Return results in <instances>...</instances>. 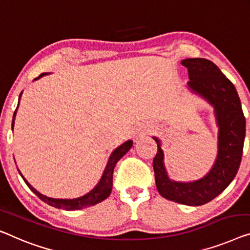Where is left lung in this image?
<instances>
[{
    "instance_id": "obj_1",
    "label": "left lung",
    "mask_w": 250,
    "mask_h": 250,
    "mask_svg": "<svg viewBox=\"0 0 250 250\" xmlns=\"http://www.w3.org/2000/svg\"><path fill=\"white\" fill-rule=\"evenodd\" d=\"M188 68V86L214 107L219 126L217 159L206 176L194 182L169 180L164 165V151L157 143L152 167L157 189L163 197L185 206L199 207L210 202L225 191L239 169L243 156L246 120L240 99L234 85L218 66L204 58H188L182 61Z\"/></svg>"
}]
</instances>
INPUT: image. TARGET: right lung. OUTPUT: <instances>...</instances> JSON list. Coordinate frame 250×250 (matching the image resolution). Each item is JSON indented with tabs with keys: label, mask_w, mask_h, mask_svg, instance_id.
I'll return each instance as SVG.
<instances>
[{
	"label": "right lung",
	"mask_w": 250,
	"mask_h": 250,
	"mask_svg": "<svg viewBox=\"0 0 250 250\" xmlns=\"http://www.w3.org/2000/svg\"><path fill=\"white\" fill-rule=\"evenodd\" d=\"M43 75H47L46 73H42L40 74V75L35 78L36 80H38V78L42 77ZM22 94V93H21ZM21 94H20V98H21ZM20 98H19V101H20ZM19 105V104H18ZM18 110V107H17ZM17 110L14 111V114H13V120H12V130H13V125H14V118H16V113H17ZM132 147V140H128L125 141V144H122L121 146H119L117 149H114V151L111 154L110 158H109V162L106 164V167L105 169H104L103 175L101 177V180L94 188L92 189L91 192H88L87 194H85L81 197H77V199H53V197H48L46 195L42 194V193H39L37 191L36 188H33L31 185H30L27 180L23 177V175L20 173V170H19V173L23 178V181L25 182V184L29 186V188L31 189V191L35 193V194L39 197L40 200H42L43 202H46L47 204H49V206L54 207V208H62V210H67V211H73V210H81V208H88L91 206H95V204H98L100 202H102L103 200H105L107 196L111 194V191H112V183H113V169L115 165H117V163L120 161V158L124 157V156L126 154V152L129 151V149Z\"/></svg>",
	"instance_id": "obj_1"
}]
</instances>
